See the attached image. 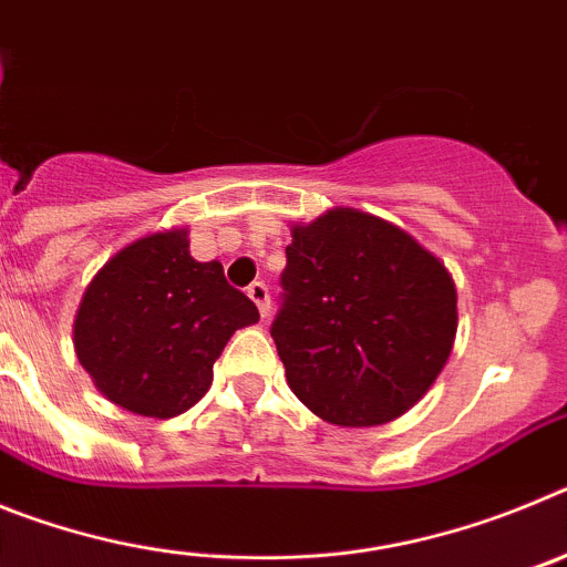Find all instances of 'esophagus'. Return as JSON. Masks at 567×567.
<instances>
[{
	"instance_id": "obj_1",
	"label": "esophagus",
	"mask_w": 567,
	"mask_h": 567,
	"mask_svg": "<svg viewBox=\"0 0 567 567\" xmlns=\"http://www.w3.org/2000/svg\"><path fill=\"white\" fill-rule=\"evenodd\" d=\"M247 295L255 300V307L260 309V318H267L269 315V287L264 284V280H255V284H249L247 287Z\"/></svg>"
}]
</instances>
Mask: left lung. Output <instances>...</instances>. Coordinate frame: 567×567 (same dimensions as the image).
<instances>
[{
	"label": "left lung",
	"instance_id": "1",
	"mask_svg": "<svg viewBox=\"0 0 567 567\" xmlns=\"http://www.w3.org/2000/svg\"><path fill=\"white\" fill-rule=\"evenodd\" d=\"M280 287L269 332L295 398L327 423H392L452 354V275L378 215L334 207L295 224Z\"/></svg>",
	"mask_w": 567,
	"mask_h": 567
}]
</instances>
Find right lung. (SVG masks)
I'll return each mask as SVG.
<instances>
[{
  "instance_id": "obj_1",
  "label": "right lung",
  "mask_w": 567,
  "mask_h": 567,
  "mask_svg": "<svg viewBox=\"0 0 567 567\" xmlns=\"http://www.w3.org/2000/svg\"><path fill=\"white\" fill-rule=\"evenodd\" d=\"M258 307L218 260L189 255L187 229L133 240L90 280L73 323L84 372L110 403L167 420L207 394L213 363Z\"/></svg>"
}]
</instances>
